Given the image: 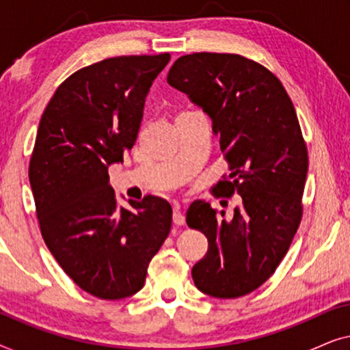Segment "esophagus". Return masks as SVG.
Masks as SVG:
<instances>
[{
    "label": "esophagus",
    "mask_w": 350,
    "mask_h": 350,
    "mask_svg": "<svg viewBox=\"0 0 350 350\" xmlns=\"http://www.w3.org/2000/svg\"><path fill=\"white\" fill-rule=\"evenodd\" d=\"M172 218H174V223L176 224V226H183V224L186 223V218H185L183 212L180 210L178 204L174 205V217H172Z\"/></svg>",
    "instance_id": "esophagus-1"
}]
</instances>
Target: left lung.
I'll list each match as a JSON object with an SVG mask.
<instances>
[{"mask_svg": "<svg viewBox=\"0 0 350 350\" xmlns=\"http://www.w3.org/2000/svg\"><path fill=\"white\" fill-rule=\"evenodd\" d=\"M167 83L212 119L234 178L218 189L242 198L231 219L205 200L188 208V226L208 241L194 285L213 298L248 295L274 274L303 215L309 162L295 107L269 70L236 54L180 57Z\"/></svg>", "mask_w": 350, "mask_h": 350, "instance_id": "8db88e82", "label": "left lung"}]
</instances>
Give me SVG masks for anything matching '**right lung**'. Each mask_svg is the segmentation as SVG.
<instances>
[{"label":"right lung","instance_id":"obj_1","mask_svg":"<svg viewBox=\"0 0 350 350\" xmlns=\"http://www.w3.org/2000/svg\"><path fill=\"white\" fill-rule=\"evenodd\" d=\"M170 54L114 57L76 71L47 103L28 178L42 239L66 275L100 299L145 285L169 236L172 207L146 196L118 205L108 167L137 140L146 95Z\"/></svg>","mask_w":350,"mask_h":350}]
</instances>
